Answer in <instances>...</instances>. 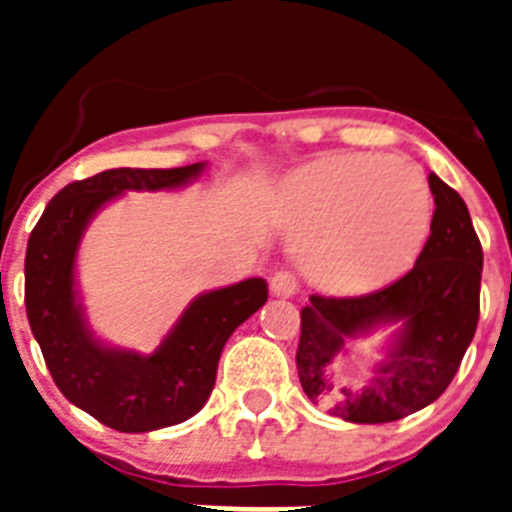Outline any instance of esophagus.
<instances>
[{"instance_id":"34e87169","label":"esophagus","mask_w":512,"mask_h":512,"mask_svg":"<svg viewBox=\"0 0 512 512\" xmlns=\"http://www.w3.org/2000/svg\"><path fill=\"white\" fill-rule=\"evenodd\" d=\"M271 295L274 297H284V300H289V297L297 295V279L292 271L287 269H279L274 277H271Z\"/></svg>"}]
</instances>
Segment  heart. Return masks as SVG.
Instances as JSON below:
<instances>
[{
    "label": "heart",
    "mask_w": 512,
    "mask_h": 512,
    "mask_svg": "<svg viewBox=\"0 0 512 512\" xmlns=\"http://www.w3.org/2000/svg\"><path fill=\"white\" fill-rule=\"evenodd\" d=\"M292 230L315 282L366 292L392 282L423 251L433 217L428 179L402 156H325L289 189Z\"/></svg>",
    "instance_id": "heart-1"
}]
</instances>
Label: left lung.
<instances>
[{
    "mask_svg": "<svg viewBox=\"0 0 512 512\" xmlns=\"http://www.w3.org/2000/svg\"><path fill=\"white\" fill-rule=\"evenodd\" d=\"M431 235L413 269L390 287L361 297L312 295L300 312L297 374L315 405L348 423H392L446 392L479 320L482 246L459 192L428 174ZM400 322L396 343L364 391L332 382V361L351 337Z\"/></svg>",
    "mask_w": 512,
    "mask_h": 512,
    "instance_id": "left-lung-1",
    "label": "left lung"
}]
</instances>
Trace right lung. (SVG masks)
Segmentation results:
<instances>
[{
  "label": "right lung",
  "instance_id": "add662e5",
  "mask_svg": "<svg viewBox=\"0 0 512 512\" xmlns=\"http://www.w3.org/2000/svg\"><path fill=\"white\" fill-rule=\"evenodd\" d=\"M205 164L110 169L63 187L30 233L25 310L45 366L63 397L122 433H146L200 413L233 330L269 297L259 277L194 297L151 356L104 346L89 330L76 292V251L92 217L128 189H176Z\"/></svg>",
  "mask_w": 512,
  "mask_h": 512
}]
</instances>
